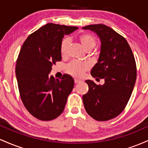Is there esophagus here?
<instances>
[{
  "instance_id": "obj_1",
  "label": "esophagus",
  "mask_w": 148,
  "mask_h": 148,
  "mask_svg": "<svg viewBox=\"0 0 148 148\" xmlns=\"http://www.w3.org/2000/svg\"><path fill=\"white\" fill-rule=\"evenodd\" d=\"M81 80H79V79H74V83H75V84H79V83H80L81 82Z\"/></svg>"
}]
</instances>
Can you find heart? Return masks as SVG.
<instances>
[{
	"instance_id": "b5f03b06",
	"label": "heart",
	"mask_w": 148,
	"mask_h": 148,
	"mask_svg": "<svg viewBox=\"0 0 148 148\" xmlns=\"http://www.w3.org/2000/svg\"><path fill=\"white\" fill-rule=\"evenodd\" d=\"M78 39L81 43L84 48L86 51H90L96 46L97 40L95 37L91 33H83L78 36ZM70 44V40L67 37L62 39L60 45V52L61 56L64 57L67 56L68 52V49ZM90 68V65L88 62H79V61L73 60L69 62L66 66L67 73L71 75L81 77L84 75V72L88 70Z\"/></svg>"
}]
</instances>
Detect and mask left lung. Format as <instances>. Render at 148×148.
<instances>
[{"instance_id": "1", "label": "left lung", "mask_w": 148, "mask_h": 148, "mask_svg": "<svg viewBox=\"0 0 148 148\" xmlns=\"http://www.w3.org/2000/svg\"><path fill=\"white\" fill-rule=\"evenodd\" d=\"M83 28L94 31L101 40L99 60L91 74L105 81L101 86L86 81L89 90L83 95V101L90 116L106 121L120 115L130 99L136 79L135 58L125 37L110 27L95 24Z\"/></svg>"}]
</instances>
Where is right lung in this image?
Instances as JSON below:
<instances>
[{
  "instance_id": "add662e5",
  "label": "right lung",
  "mask_w": 148,
  "mask_h": 148,
  "mask_svg": "<svg viewBox=\"0 0 148 148\" xmlns=\"http://www.w3.org/2000/svg\"><path fill=\"white\" fill-rule=\"evenodd\" d=\"M77 27L49 23L27 37L18 53L16 76L22 102L33 116L42 121L58 117L74 88L72 76H49L53 64L61 60L60 45L64 35Z\"/></svg>"
}]
</instances>
